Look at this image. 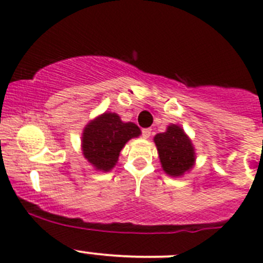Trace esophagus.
Returning <instances> with one entry per match:
<instances>
[{"label": "esophagus", "mask_w": 263, "mask_h": 263, "mask_svg": "<svg viewBox=\"0 0 263 263\" xmlns=\"http://www.w3.org/2000/svg\"><path fill=\"white\" fill-rule=\"evenodd\" d=\"M151 134H153V132H151L150 128L142 129V136H144V139H148V137L151 136Z\"/></svg>", "instance_id": "obj_1"}]
</instances>
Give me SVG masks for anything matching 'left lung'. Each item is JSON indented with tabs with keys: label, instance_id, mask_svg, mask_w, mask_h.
<instances>
[{
	"label": "left lung",
	"instance_id": "left-lung-1",
	"mask_svg": "<svg viewBox=\"0 0 263 263\" xmlns=\"http://www.w3.org/2000/svg\"><path fill=\"white\" fill-rule=\"evenodd\" d=\"M164 173L171 177L184 176L195 166L196 151L184 129L178 124H169L165 132L154 137Z\"/></svg>",
	"mask_w": 263,
	"mask_h": 263
}]
</instances>
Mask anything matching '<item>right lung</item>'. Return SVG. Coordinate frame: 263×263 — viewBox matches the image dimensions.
Returning a JSON list of instances; mask_svg holds the SVG:
<instances>
[{
    "instance_id": "1",
    "label": "right lung",
    "mask_w": 263,
    "mask_h": 263,
    "mask_svg": "<svg viewBox=\"0 0 263 263\" xmlns=\"http://www.w3.org/2000/svg\"><path fill=\"white\" fill-rule=\"evenodd\" d=\"M141 129L134 122H123L117 113L104 112L85 126L81 135L82 155L95 171L110 172L121 150Z\"/></svg>"
}]
</instances>
